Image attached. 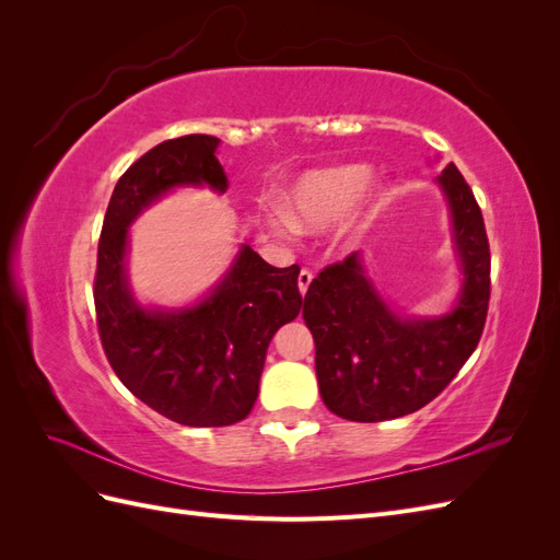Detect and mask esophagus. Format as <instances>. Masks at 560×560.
<instances>
[{"mask_svg":"<svg viewBox=\"0 0 560 560\" xmlns=\"http://www.w3.org/2000/svg\"><path fill=\"white\" fill-rule=\"evenodd\" d=\"M311 282H313V273H311V270L303 268L301 273H299V292H301V296H306Z\"/></svg>","mask_w":560,"mask_h":560,"instance_id":"obj_1","label":"esophagus"}]
</instances>
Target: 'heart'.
<instances>
[{
  "mask_svg": "<svg viewBox=\"0 0 560 560\" xmlns=\"http://www.w3.org/2000/svg\"><path fill=\"white\" fill-rule=\"evenodd\" d=\"M374 171L366 163H343L319 167L301 175L292 189L284 194V217L270 219V229L287 231L290 226L299 231H325L334 226L358 206L371 184Z\"/></svg>",
  "mask_w": 560,
  "mask_h": 560,
  "instance_id": "obj_1",
  "label": "heart"
}]
</instances>
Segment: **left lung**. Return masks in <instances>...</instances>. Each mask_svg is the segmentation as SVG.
<instances>
[{"instance_id": "left-lung-1", "label": "left lung", "mask_w": 560, "mask_h": 560, "mask_svg": "<svg viewBox=\"0 0 560 560\" xmlns=\"http://www.w3.org/2000/svg\"><path fill=\"white\" fill-rule=\"evenodd\" d=\"M451 214L460 292L442 315H401L378 292L360 252L327 266L303 299L322 401L354 422L409 416L455 378L477 348L490 299L483 217L453 163L436 177Z\"/></svg>"}]
</instances>
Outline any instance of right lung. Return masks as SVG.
Here are the masks:
<instances>
[{
    "label": "right lung",
    "mask_w": 560,
    "mask_h": 560,
    "mask_svg": "<svg viewBox=\"0 0 560 560\" xmlns=\"http://www.w3.org/2000/svg\"><path fill=\"white\" fill-rule=\"evenodd\" d=\"M212 135L149 149L116 182L97 245L95 313L116 376L161 416L189 428L233 425L252 411L270 338L301 311L299 266L266 264L241 245L224 278L191 306H144L128 280L130 224L179 186L224 194Z\"/></svg>",
    "instance_id": "1"
}]
</instances>
